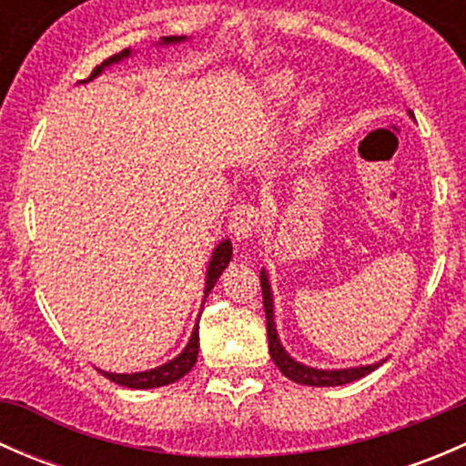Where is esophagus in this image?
Wrapping results in <instances>:
<instances>
[{"label": "esophagus", "mask_w": 466, "mask_h": 466, "mask_svg": "<svg viewBox=\"0 0 466 466\" xmlns=\"http://www.w3.org/2000/svg\"><path fill=\"white\" fill-rule=\"evenodd\" d=\"M259 223L261 211L255 205H238L229 216V232L237 241H246V238H252V234H257Z\"/></svg>", "instance_id": "34e87169"}]
</instances>
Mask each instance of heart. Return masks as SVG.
Masks as SVG:
<instances>
[{
    "instance_id": "b5f03b06",
    "label": "heart",
    "mask_w": 466,
    "mask_h": 466,
    "mask_svg": "<svg viewBox=\"0 0 466 466\" xmlns=\"http://www.w3.org/2000/svg\"><path fill=\"white\" fill-rule=\"evenodd\" d=\"M295 89H298V76H295L293 72H289V69H279V72L270 74V78L266 81V96L275 103L289 101V98L295 94ZM320 103H322V96L313 94V96L307 101V106H304L307 115H313V112L320 107Z\"/></svg>"
}]
</instances>
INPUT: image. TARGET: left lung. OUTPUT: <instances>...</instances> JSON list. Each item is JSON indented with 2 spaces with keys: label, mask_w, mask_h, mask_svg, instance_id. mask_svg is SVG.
I'll use <instances>...</instances> for the list:
<instances>
[{
  "label": "left lung",
  "mask_w": 466,
  "mask_h": 466,
  "mask_svg": "<svg viewBox=\"0 0 466 466\" xmlns=\"http://www.w3.org/2000/svg\"><path fill=\"white\" fill-rule=\"evenodd\" d=\"M261 293H263V309H266V329H268V350H270L272 360L279 368V372L286 379L295 380V383L302 385H313V388H329V385H345L351 380L363 379L365 374L374 372L380 363L374 365H360V368H347V370H316L309 368V365L298 363L295 359H290L286 354V350L281 347L279 336H277L275 329V311H272V290L270 281H268L266 270H261Z\"/></svg>",
  "instance_id": "8db88e82"
}]
</instances>
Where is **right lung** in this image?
<instances>
[{"label":"right lung","instance_id":"obj_1","mask_svg":"<svg viewBox=\"0 0 466 466\" xmlns=\"http://www.w3.org/2000/svg\"><path fill=\"white\" fill-rule=\"evenodd\" d=\"M182 40H187V37L185 35H167V37H162V42H159V45H176V42H182ZM128 56H130V49H124L121 54L107 58L106 63H101L98 67H94V72L86 78V83L92 81V78H96L98 74H101L106 67H110V65L128 58ZM229 259H232V243L225 238V241H220L218 246H216L214 255H211V259H209V268H207V281H205V298L209 295V290L214 289L216 281H218L220 272L228 268ZM198 345H200L198 342V320H196L194 331H191V338H189V342H187L185 350H182V354H177L176 359L168 360V363L159 365V368H155V370H146V372H135V374H112V372H101V374L110 380H115V383L124 385V388H133V390H148V388H159V385L176 383V380L185 377V374L194 368L196 360H198Z\"/></svg>","mask_w":466,"mask_h":466}]
</instances>
